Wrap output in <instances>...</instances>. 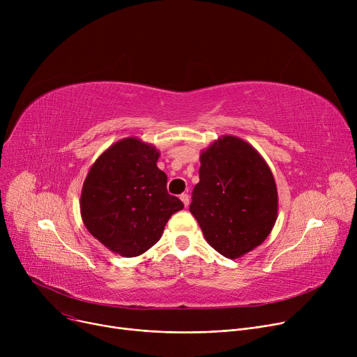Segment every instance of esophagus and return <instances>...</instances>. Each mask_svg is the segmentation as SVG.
<instances>
[{
	"mask_svg": "<svg viewBox=\"0 0 357 357\" xmlns=\"http://www.w3.org/2000/svg\"><path fill=\"white\" fill-rule=\"evenodd\" d=\"M179 198H181V201H182V204L185 205V207H188V205H190V197H188V194H182Z\"/></svg>",
	"mask_w": 357,
	"mask_h": 357,
	"instance_id": "34e87169",
	"label": "esophagus"
}]
</instances>
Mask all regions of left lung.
Segmentation results:
<instances>
[{"instance_id": "8db88e82", "label": "left lung", "mask_w": 357, "mask_h": 357, "mask_svg": "<svg viewBox=\"0 0 357 357\" xmlns=\"http://www.w3.org/2000/svg\"><path fill=\"white\" fill-rule=\"evenodd\" d=\"M199 162L190 211L214 250L238 259L260 246L275 226L273 174L252 144L229 135L204 149Z\"/></svg>"}]
</instances>
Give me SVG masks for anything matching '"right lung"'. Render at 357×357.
<instances>
[{
	"mask_svg": "<svg viewBox=\"0 0 357 357\" xmlns=\"http://www.w3.org/2000/svg\"><path fill=\"white\" fill-rule=\"evenodd\" d=\"M160 153L137 137L111 144L89 167L81 192L86 230L112 253L136 257L155 246L167 220L183 208L167 194Z\"/></svg>",
	"mask_w": 357,
	"mask_h": 357,
	"instance_id": "add662e5",
	"label": "right lung"
}]
</instances>
